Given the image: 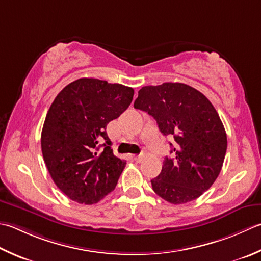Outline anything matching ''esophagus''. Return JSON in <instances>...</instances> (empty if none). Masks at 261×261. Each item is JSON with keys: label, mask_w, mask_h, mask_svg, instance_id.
Wrapping results in <instances>:
<instances>
[{"label": "esophagus", "mask_w": 261, "mask_h": 261, "mask_svg": "<svg viewBox=\"0 0 261 261\" xmlns=\"http://www.w3.org/2000/svg\"><path fill=\"white\" fill-rule=\"evenodd\" d=\"M132 160H134L135 162H141L142 161V156L141 155H139V156H137V155H132Z\"/></svg>", "instance_id": "1"}]
</instances>
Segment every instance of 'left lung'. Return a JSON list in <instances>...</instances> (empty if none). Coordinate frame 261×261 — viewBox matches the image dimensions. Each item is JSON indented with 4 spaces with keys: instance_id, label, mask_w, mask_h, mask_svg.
Listing matches in <instances>:
<instances>
[{
    "instance_id": "left-lung-1",
    "label": "left lung",
    "mask_w": 261,
    "mask_h": 261,
    "mask_svg": "<svg viewBox=\"0 0 261 261\" xmlns=\"http://www.w3.org/2000/svg\"><path fill=\"white\" fill-rule=\"evenodd\" d=\"M134 106L175 141L170 144L173 157H165L161 174L151 180L152 190L173 205L196 200L215 182L226 154V132L215 107L181 83L142 87Z\"/></svg>"
}]
</instances>
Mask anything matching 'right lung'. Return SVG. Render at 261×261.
I'll return each mask as SVG.
<instances>
[{
    "mask_svg": "<svg viewBox=\"0 0 261 261\" xmlns=\"http://www.w3.org/2000/svg\"><path fill=\"white\" fill-rule=\"evenodd\" d=\"M135 90L81 78L55 97L42 130V152L54 183L71 200L100 201L114 190L125 161L114 156L106 125L131 104Z\"/></svg>",
    "mask_w": 261,
    "mask_h": 261,
    "instance_id": "1",
    "label": "right lung"
}]
</instances>
